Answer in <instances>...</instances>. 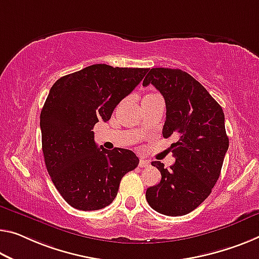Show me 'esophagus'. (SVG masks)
I'll use <instances>...</instances> for the list:
<instances>
[{"mask_svg": "<svg viewBox=\"0 0 259 259\" xmlns=\"http://www.w3.org/2000/svg\"><path fill=\"white\" fill-rule=\"evenodd\" d=\"M150 165V163H149V161H147V160H141L139 161V166H140V168H146V166H149Z\"/></svg>", "mask_w": 259, "mask_h": 259, "instance_id": "obj_1", "label": "esophagus"}]
</instances>
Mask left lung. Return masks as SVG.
I'll list each match as a JSON object with an SVG mask.
<instances>
[{
	"instance_id": "left-lung-1",
	"label": "left lung",
	"mask_w": 259,
	"mask_h": 259,
	"mask_svg": "<svg viewBox=\"0 0 259 259\" xmlns=\"http://www.w3.org/2000/svg\"><path fill=\"white\" fill-rule=\"evenodd\" d=\"M150 83L165 101L163 138L172 135L177 141L171 145L176 162L170 170L158 161L152 163L162 178L147 189L146 199L158 213L185 215L209 196L220 176L229 147L225 114L208 91L186 71L152 68L142 85Z\"/></svg>"
}]
</instances>
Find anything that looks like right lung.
<instances>
[{
	"mask_svg": "<svg viewBox=\"0 0 259 259\" xmlns=\"http://www.w3.org/2000/svg\"><path fill=\"white\" fill-rule=\"evenodd\" d=\"M148 68L98 63L52 85L40 113L42 153L51 180L71 207L96 210L114 200L121 178L139 164L132 150L97 147L94 126L107 121Z\"/></svg>",
	"mask_w": 259,
	"mask_h": 259,
	"instance_id": "obj_1",
	"label": "right lung"
}]
</instances>
